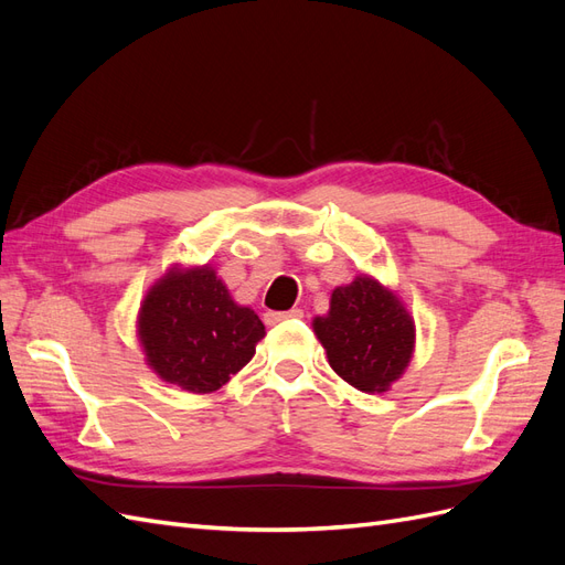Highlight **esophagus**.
<instances>
[{
	"label": "esophagus",
	"mask_w": 565,
	"mask_h": 565,
	"mask_svg": "<svg viewBox=\"0 0 565 565\" xmlns=\"http://www.w3.org/2000/svg\"><path fill=\"white\" fill-rule=\"evenodd\" d=\"M303 311L301 309H292V311H268L264 313V322L266 324H278L282 320H289V318H301Z\"/></svg>",
	"instance_id": "1"
}]
</instances>
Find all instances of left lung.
<instances>
[{"label": "left lung", "instance_id": "left-lung-1", "mask_svg": "<svg viewBox=\"0 0 565 565\" xmlns=\"http://www.w3.org/2000/svg\"><path fill=\"white\" fill-rule=\"evenodd\" d=\"M328 361L341 380L363 393H384L415 351V320L388 287L370 276L337 287L328 316L313 320Z\"/></svg>", "mask_w": 565, "mask_h": 565}]
</instances>
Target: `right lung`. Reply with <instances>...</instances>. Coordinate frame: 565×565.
I'll return each mask as SVG.
<instances>
[{
	"mask_svg": "<svg viewBox=\"0 0 565 565\" xmlns=\"http://www.w3.org/2000/svg\"><path fill=\"white\" fill-rule=\"evenodd\" d=\"M264 334L259 316L231 299L210 264L169 270L139 311L146 363L160 380L191 393L224 386L252 361Z\"/></svg>",
	"mask_w": 565,
	"mask_h": 565,
	"instance_id": "right-lung-1",
	"label": "right lung"
}]
</instances>
